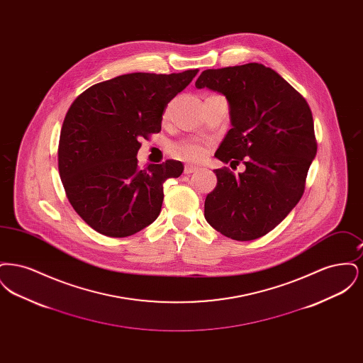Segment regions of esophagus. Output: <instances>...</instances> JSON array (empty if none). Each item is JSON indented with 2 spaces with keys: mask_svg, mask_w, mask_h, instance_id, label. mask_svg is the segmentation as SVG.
<instances>
[{
  "mask_svg": "<svg viewBox=\"0 0 363 363\" xmlns=\"http://www.w3.org/2000/svg\"><path fill=\"white\" fill-rule=\"evenodd\" d=\"M199 170V167H196V166H191V164H186L185 166V170H184V173L185 174H191L196 173Z\"/></svg>",
  "mask_w": 363,
  "mask_h": 363,
  "instance_id": "34e87169",
  "label": "esophagus"
}]
</instances>
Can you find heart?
I'll return each mask as SVG.
<instances>
[{
	"instance_id": "heart-1",
	"label": "heart",
	"mask_w": 363,
	"mask_h": 363,
	"mask_svg": "<svg viewBox=\"0 0 363 363\" xmlns=\"http://www.w3.org/2000/svg\"><path fill=\"white\" fill-rule=\"evenodd\" d=\"M175 151L178 155H181L188 160H201L207 154V150L204 145H201L199 143H193V141L179 144Z\"/></svg>"
}]
</instances>
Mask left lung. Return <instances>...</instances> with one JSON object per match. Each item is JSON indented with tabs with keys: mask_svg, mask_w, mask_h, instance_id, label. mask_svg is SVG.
Wrapping results in <instances>:
<instances>
[{
	"mask_svg": "<svg viewBox=\"0 0 363 363\" xmlns=\"http://www.w3.org/2000/svg\"><path fill=\"white\" fill-rule=\"evenodd\" d=\"M196 88L225 96L231 129L215 156L246 170L216 169L204 216L227 238L252 241L274 230L301 200L317 154L311 107L277 72L252 62L204 70Z\"/></svg>",
	"mask_w": 363,
	"mask_h": 363,
	"instance_id": "left-lung-1",
	"label": "left lung"
}]
</instances>
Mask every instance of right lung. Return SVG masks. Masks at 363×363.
Here are the masks:
<instances>
[{"instance_id":"right-lung-1","label":"right lung","mask_w":363,"mask_h":363,"mask_svg":"<svg viewBox=\"0 0 363 363\" xmlns=\"http://www.w3.org/2000/svg\"><path fill=\"white\" fill-rule=\"evenodd\" d=\"M199 69L129 73L86 89L69 107L58 145V170L72 207L95 231L123 238L155 222L163 182L178 160L138 166L140 138L162 129V116Z\"/></svg>"}]
</instances>
